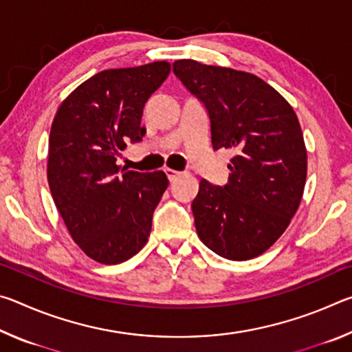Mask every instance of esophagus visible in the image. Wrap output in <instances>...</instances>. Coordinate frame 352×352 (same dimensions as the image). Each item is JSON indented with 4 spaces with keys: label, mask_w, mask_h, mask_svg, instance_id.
<instances>
[{
    "label": "esophagus",
    "mask_w": 352,
    "mask_h": 352,
    "mask_svg": "<svg viewBox=\"0 0 352 352\" xmlns=\"http://www.w3.org/2000/svg\"><path fill=\"white\" fill-rule=\"evenodd\" d=\"M164 172H166V175H168V178L170 182H174V180H177L178 177L182 175V172H178V170H174V169H164Z\"/></svg>",
    "instance_id": "1"
}]
</instances>
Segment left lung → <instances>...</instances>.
<instances>
[{"mask_svg":"<svg viewBox=\"0 0 352 352\" xmlns=\"http://www.w3.org/2000/svg\"><path fill=\"white\" fill-rule=\"evenodd\" d=\"M172 71L204 104L214 151L234 152L225 186L199 184L190 205L197 234L225 259L256 258L284 233L305 190L307 153L295 111L254 74L189 58Z\"/></svg>","mask_w":352,"mask_h":352,"instance_id":"obj_1","label":"left lung"}]
</instances>
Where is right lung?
<instances>
[{
    "label": "right lung",
    "mask_w": 352,
    "mask_h": 352,
    "mask_svg": "<svg viewBox=\"0 0 352 352\" xmlns=\"http://www.w3.org/2000/svg\"><path fill=\"white\" fill-rule=\"evenodd\" d=\"M170 73L168 62L105 69L58 107L50 133L47 183L71 237L100 264L146 245L169 180L163 170H119L127 142H140L142 109Z\"/></svg>",
    "instance_id": "1"
}]
</instances>
